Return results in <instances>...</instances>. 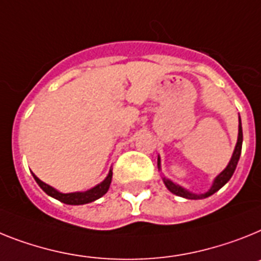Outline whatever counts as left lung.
Returning <instances> with one entry per match:
<instances>
[{"label":"left lung","mask_w":261,"mask_h":261,"mask_svg":"<svg viewBox=\"0 0 261 261\" xmlns=\"http://www.w3.org/2000/svg\"><path fill=\"white\" fill-rule=\"evenodd\" d=\"M242 144H243V130H242V122H240V118H239V137H238V143H236V147L235 151H233V154H232L231 161H229L228 166L225 167L224 171L222 172L220 175H218L214 181V185H212L211 190L208 192H205V194H201V195H195L191 194V192H188L187 190H185L183 187L180 186L175 185L172 183L171 180H168V179L163 178L164 185L166 187L172 192V194L178 195V196H181V198H186V199H204V198H208L211 196L212 194H215L216 191H219L223 186L227 183V181L231 179V176L233 175L236 170V166H238V162H239V158H240V154H242ZM158 168H161V159L158 158Z\"/></svg>","instance_id":"obj_1"}]
</instances>
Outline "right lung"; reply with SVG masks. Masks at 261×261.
<instances>
[{
	"mask_svg": "<svg viewBox=\"0 0 261 261\" xmlns=\"http://www.w3.org/2000/svg\"><path fill=\"white\" fill-rule=\"evenodd\" d=\"M36 181L38 183V186L42 188L43 191L47 195L53 196L57 200L62 201L65 204H71V205H80V204H86V203H91V201L97 200L100 196H103L107 191H109V187H110L111 178H113V172H109L107 178L105 179L100 185L95 186L94 188L89 190L86 192H71V194H62V192H58L57 190H54L53 187H50L49 185L43 183L42 180H39L36 175L33 174Z\"/></svg>",
	"mask_w": 261,
	"mask_h": 261,
	"instance_id": "add662e5",
	"label": "right lung"
}]
</instances>
